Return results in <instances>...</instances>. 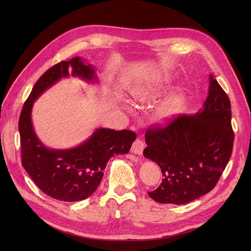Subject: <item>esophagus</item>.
I'll list each match as a JSON object with an SVG mask.
<instances>
[{"label":"esophagus","mask_w":251,"mask_h":251,"mask_svg":"<svg viewBox=\"0 0 251 251\" xmlns=\"http://www.w3.org/2000/svg\"><path fill=\"white\" fill-rule=\"evenodd\" d=\"M144 147H145V144L143 143V141L137 139V140L134 141V143L132 144L131 153H133L135 155H142L143 150H144Z\"/></svg>","instance_id":"esophagus-1"}]
</instances>
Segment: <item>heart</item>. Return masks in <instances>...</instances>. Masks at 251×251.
Masks as SVG:
<instances>
[{
    "mask_svg": "<svg viewBox=\"0 0 251 251\" xmlns=\"http://www.w3.org/2000/svg\"><path fill=\"white\" fill-rule=\"evenodd\" d=\"M169 79L146 81L132 90L133 101L138 105H146L155 102L163 93ZM185 93L182 89L169 93L161 100L153 111V118L157 123L167 124L173 121L183 111L185 106Z\"/></svg>",
    "mask_w": 251,
    "mask_h": 251,
    "instance_id": "b5f03b06",
    "label": "heart"
}]
</instances>
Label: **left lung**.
I'll use <instances>...</instances> for the list:
<instances>
[{"mask_svg": "<svg viewBox=\"0 0 251 251\" xmlns=\"http://www.w3.org/2000/svg\"><path fill=\"white\" fill-rule=\"evenodd\" d=\"M230 101L209 75L203 106L195 115H181L166 127L148 129L143 155L163 174L148 195L160 203L185 204L216 187L232 152Z\"/></svg>", "mask_w": 251, "mask_h": 251, "instance_id": "8db88e82", "label": "left lung"}]
</instances>
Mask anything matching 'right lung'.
Here are the masks:
<instances>
[{
	"instance_id": "right-lung-1",
	"label": "right lung",
	"mask_w": 251,
	"mask_h": 251,
	"mask_svg": "<svg viewBox=\"0 0 251 251\" xmlns=\"http://www.w3.org/2000/svg\"><path fill=\"white\" fill-rule=\"evenodd\" d=\"M79 77L99 82L95 68L76 56L60 61L47 70L32 87L19 120L22 164L32 181L45 194L62 201H78L98 188L103 170L114 155L129 153L136 134L129 130L97 128L80 145L70 149L47 147L35 133L31 121L34 101L61 78Z\"/></svg>"
}]
</instances>
